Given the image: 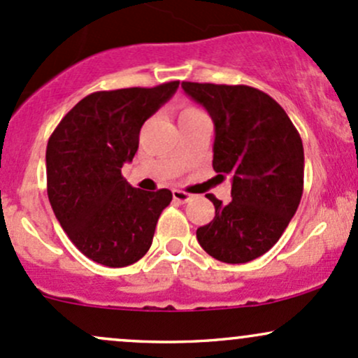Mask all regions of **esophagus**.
Masks as SVG:
<instances>
[{
    "label": "esophagus",
    "instance_id": "1",
    "mask_svg": "<svg viewBox=\"0 0 358 358\" xmlns=\"http://www.w3.org/2000/svg\"><path fill=\"white\" fill-rule=\"evenodd\" d=\"M192 197H194V195L187 194V192H182V190H173V199H175L176 202H180V203H185V202H188V200H190Z\"/></svg>",
    "mask_w": 358,
    "mask_h": 358
}]
</instances>
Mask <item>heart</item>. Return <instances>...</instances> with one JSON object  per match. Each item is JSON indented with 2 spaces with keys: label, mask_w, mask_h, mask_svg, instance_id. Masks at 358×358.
I'll use <instances>...</instances> for the list:
<instances>
[{
  "label": "heart",
  "mask_w": 358,
  "mask_h": 358,
  "mask_svg": "<svg viewBox=\"0 0 358 358\" xmlns=\"http://www.w3.org/2000/svg\"><path fill=\"white\" fill-rule=\"evenodd\" d=\"M195 113H202V112H200V110L195 108V107H183L182 110H180V117H178V119L183 120V119H187V117L195 115Z\"/></svg>",
  "instance_id": "b5f03b06"
}]
</instances>
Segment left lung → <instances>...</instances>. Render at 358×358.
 Returning <instances> with one entry per match:
<instances>
[{
	"mask_svg": "<svg viewBox=\"0 0 358 358\" xmlns=\"http://www.w3.org/2000/svg\"><path fill=\"white\" fill-rule=\"evenodd\" d=\"M183 92L214 122V166L231 176V200L197 229L203 250L224 263L266 253L296 214L304 187V148L285 110L257 88L183 81Z\"/></svg>",
	"mask_w": 358,
	"mask_h": 358,
	"instance_id": "8db88e82",
	"label": "left lung"
}]
</instances>
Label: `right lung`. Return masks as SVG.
I'll use <instances>...</instances> for the list:
<instances>
[{"mask_svg": "<svg viewBox=\"0 0 358 358\" xmlns=\"http://www.w3.org/2000/svg\"><path fill=\"white\" fill-rule=\"evenodd\" d=\"M178 85L92 93L49 137V202L68 238L90 260L120 268L151 248L156 222L173 195L168 188L144 192L129 185L122 166L134 158L144 122Z\"/></svg>", "mask_w": 358, "mask_h": 358, "instance_id": "right-lung-1", "label": "right lung"}]
</instances>
